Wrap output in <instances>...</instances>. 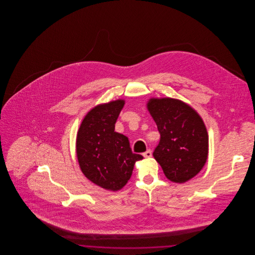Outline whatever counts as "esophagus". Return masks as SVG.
<instances>
[{
  "instance_id": "34e87169",
  "label": "esophagus",
  "mask_w": 255,
  "mask_h": 255,
  "mask_svg": "<svg viewBox=\"0 0 255 255\" xmlns=\"http://www.w3.org/2000/svg\"><path fill=\"white\" fill-rule=\"evenodd\" d=\"M143 157L144 158H151L152 157V152H151V150H147L146 152L143 153Z\"/></svg>"
}]
</instances>
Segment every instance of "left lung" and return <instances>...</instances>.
<instances>
[{
	"mask_svg": "<svg viewBox=\"0 0 255 255\" xmlns=\"http://www.w3.org/2000/svg\"><path fill=\"white\" fill-rule=\"evenodd\" d=\"M147 109L158 126L160 139L153 156L171 182H187L206 163L208 134L202 118L179 99L151 98Z\"/></svg>",
	"mask_w": 255,
	"mask_h": 255,
	"instance_id": "1",
	"label": "left lung"
}]
</instances>
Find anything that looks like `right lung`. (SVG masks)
<instances>
[{"label":"right lung","instance_id":"add662e5","mask_svg":"<svg viewBox=\"0 0 255 255\" xmlns=\"http://www.w3.org/2000/svg\"><path fill=\"white\" fill-rule=\"evenodd\" d=\"M125 101L118 99L97 105L86 115L76 136V155L86 178L98 186L118 191L130 180L135 161L129 139L115 132Z\"/></svg>","mask_w":255,"mask_h":255}]
</instances>
